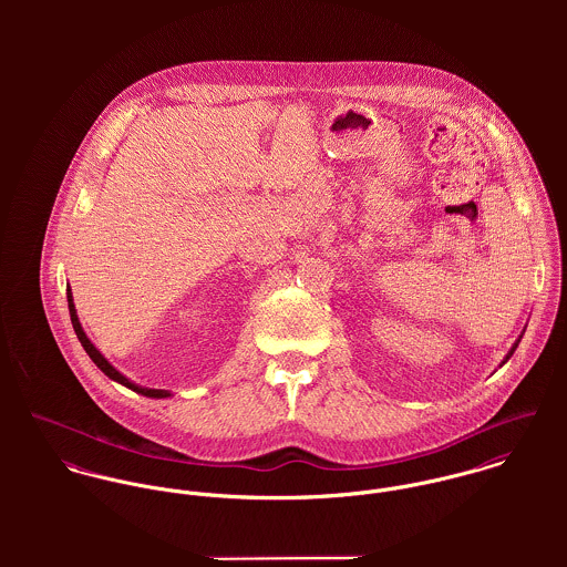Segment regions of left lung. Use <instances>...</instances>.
<instances>
[{
  "label": "left lung",
  "instance_id": "1",
  "mask_svg": "<svg viewBox=\"0 0 567 567\" xmlns=\"http://www.w3.org/2000/svg\"><path fill=\"white\" fill-rule=\"evenodd\" d=\"M515 347H517V344H515ZM515 347H513V349H511V353H508V355H506V360H508V358H511V355H513V351H515Z\"/></svg>",
  "mask_w": 567,
  "mask_h": 567
}]
</instances>
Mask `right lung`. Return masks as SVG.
<instances>
[{
	"label": "right lung",
	"mask_w": 567,
	"mask_h": 567,
	"mask_svg": "<svg viewBox=\"0 0 567 567\" xmlns=\"http://www.w3.org/2000/svg\"><path fill=\"white\" fill-rule=\"evenodd\" d=\"M68 301H70V317H72V324H74V331H76V336H79V340H81L82 347H84V351L89 353V358L97 364V369L104 373V375H109L111 380H115V382H120L122 386H126V389H131V391H135V393H142V395H146V398H169V393L167 391H162V389H142V386H137V384H133V382H128L120 371H115L111 364H109V360L91 344V340L86 338V333L82 331L81 321H79V317H76V310H74V299H72V292L68 290Z\"/></svg>",
	"instance_id": "right-lung-1"
}]
</instances>
